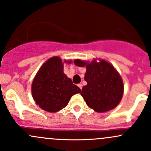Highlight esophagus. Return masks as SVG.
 <instances>
[{
    "mask_svg": "<svg viewBox=\"0 0 151 151\" xmlns=\"http://www.w3.org/2000/svg\"><path fill=\"white\" fill-rule=\"evenodd\" d=\"M77 85H78V87L80 88V89H82V88H83V85H82L81 83H80V84H78Z\"/></svg>",
    "mask_w": 151,
    "mask_h": 151,
    "instance_id": "obj_1",
    "label": "esophagus"
}]
</instances>
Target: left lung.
Instances as JSON below:
<instances>
[{"mask_svg": "<svg viewBox=\"0 0 151 151\" xmlns=\"http://www.w3.org/2000/svg\"><path fill=\"white\" fill-rule=\"evenodd\" d=\"M74 64L86 67L87 85L82 89L81 96L88 106L96 112H104L118 106L123 94V83L112 65L104 60L88 63L79 59L74 60Z\"/></svg>", "mask_w": 151, "mask_h": 151, "instance_id": "obj_1", "label": "left lung"}]
</instances>
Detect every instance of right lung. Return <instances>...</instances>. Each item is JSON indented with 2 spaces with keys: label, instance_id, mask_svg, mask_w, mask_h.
Masks as SVG:
<instances>
[{
  "label": "right lung",
  "instance_id": "1",
  "mask_svg": "<svg viewBox=\"0 0 151 151\" xmlns=\"http://www.w3.org/2000/svg\"><path fill=\"white\" fill-rule=\"evenodd\" d=\"M31 89L36 104L50 112L64 108L73 95L81 92L63 73V65L59 57L51 58L42 65L33 80Z\"/></svg>",
  "mask_w": 151,
  "mask_h": 151
}]
</instances>
